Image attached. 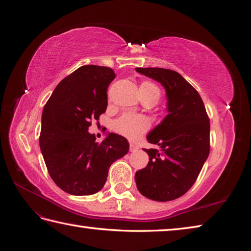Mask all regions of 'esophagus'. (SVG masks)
I'll use <instances>...</instances> for the list:
<instances>
[{
    "label": "esophagus",
    "instance_id": "1",
    "mask_svg": "<svg viewBox=\"0 0 251 251\" xmlns=\"http://www.w3.org/2000/svg\"><path fill=\"white\" fill-rule=\"evenodd\" d=\"M139 148L134 143H130V151H136Z\"/></svg>",
    "mask_w": 251,
    "mask_h": 251
}]
</instances>
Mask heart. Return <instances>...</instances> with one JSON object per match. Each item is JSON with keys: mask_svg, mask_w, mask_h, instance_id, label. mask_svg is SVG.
<instances>
[{"mask_svg": "<svg viewBox=\"0 0 251 251\" xmlns=\"http://www.w3.org/2000/svg\"><path fill=\"white\" fill-rule=\"evenodd\" d=\"M142 98H151L156 103L161 96V91L154 82L143 81L140 85ZM151 126V121L141 114L125 113L114 121V130L128 139H136L146 133Z\"/></svg>", "mask_w": 251, "mask_h": 251, "instance_id": "b5f03b06", "label": "heart"}]
</instances>
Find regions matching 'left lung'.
I'll list each match as a JSON object with an SVG mask.
<instances>
[{
	"instance_id": "1",
	"label": "left lung",
	"mask_w": 251,
	"mask_h": 251,
	"mask_svg": "<svg viewBox=\"0 0 251 251\" xmlns=\"http://www.w3.org/2000/svg\"><path fill=\"white\" fill-rule=\"evenodd\" d=\"M135 70L162 83L169 112L148 135V141L159 149H143L150 161L136 173V184L149 199L172 201L194 185L209 155V118L198 91L178 72L163 68Z\"/></svg>"
}]
</instances>
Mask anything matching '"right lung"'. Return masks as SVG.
<instances>
[{
  "label": "right lung",
  "mask_w": 251,
  "mask_h": 251,
  "mask_svg": "<svg viewBox=\"0 0 251 251\" xmlns=\"http://www.w3.org/2000/svg\"><path fill=\"white\" fill-rule=\"evenodd\" d=\"M115 76L109 67L81 66L58 83L44 107L40 148L50 177L70 195L100 192L111 164L128 151L123 136L110 133L96 142L88 132L107 110V91Z\"/></svg>",
  "instance_id": "1"
}]
</instances>
